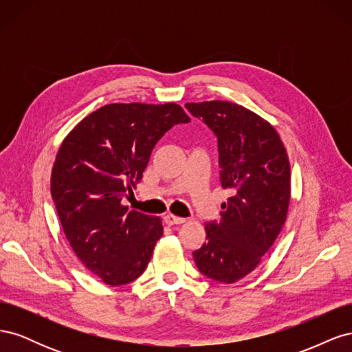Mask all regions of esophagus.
<instances>
[{
    "instance_id": "obj_1",
    "label": "esophagus",
    "mask_w": 352,
    "mask_h": 352,
    "mask_svg": "<svg viewBox=\"0 0 352 352\" xmlns=\"http://www.w3.org/2000/svg\"><path fill=\"white\" fill-rule=\"evenodd\" d=\"M164 221L166 225L168 226H173V225H182V223H185L186 220L184 217H177V216H173V214H167L164 217Z\"/></svg>"
}]
</instances>
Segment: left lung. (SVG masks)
<instances>
[{
  "mask_svg": "<svg viewBox=\"0 0 352 352\" xmlns=\"http://www.w3.org/2000/svg\"><path fill=\"white\" fill-rule=\"evenodd\" d=\"M185 107L216 135L220 182L232 190L220 220L206 225L207 242L194 260L208 279L233 283L257 267L280 233L291 198L289 160L274 127L242 105Z\"/></svg>",
  "mask_w": 352,
  "mask_h": 352,
  "instance_id": "1",
  "label": "left lung"
}]
</instances>
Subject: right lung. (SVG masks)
Returning <instances> with one entry per match:
<instances>
[{
    "instance_id": "right-lung-1",
    "label": "right lung",
    "mask_w": 352,
    "mask_h": 352,
    "mask_svg": "<svg viewBox=\"0 0 352 352\" xmlns=\"http://www.w3.org/2000/svg\"><path fill=\"white\" fill-rule=\"evenodd\" d=\"M189 122L175 102L110 104L85 117L63 141L51 195L74 254L107 285L133 282L150 263L162 220L129 211L122 201L133 194L163 135Z\"/></svg>"
}]
</instances>
